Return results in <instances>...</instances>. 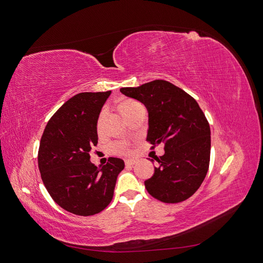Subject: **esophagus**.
<instances>
[{"label": "esophagus", "instance_id": "esophagus-1", "mask_svg": "<svg viewBox=\"0 0 263 263\" xmlns=\"http://www.w3.org/2000/svg\"><path fill=\"white\" fill-rule=\"evenodd\" d=\"M135 163H136V160H133V159H127V160H125V164L127 166H132L134 165Z\"/></svg>", "mask_w": 263, "mask_h": 263}]
</instances>
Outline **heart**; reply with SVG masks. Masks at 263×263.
<instances>
[{
  "instance_id": "1",
  "label": "heart",
  "mask_w": 263,
  "mask_h": 263,
  "mask_svg": "<svg viewBox=\"0 0 263 263\" xmlns=\"http://www.w3.org/2000/svg\"><path fill=\"white\" fill-rule=\"evenodd\" d=\"M138 102L136 101H133V100H125L124 102L121 103V105H119V110H121V113L124 114L125 112H127V110L130 109L132 107H134L135 105H137ZM102 118H103V113L100 115V118H99V122H98V128H100L101 127V122H102ZM112 151L115 154H128L130 151V147L129 145L127 144L126 141H117V142H114V144L112 145Z\"/></svg>"
}]
</instances>
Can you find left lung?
I'll list each match as a JSON object with an SVG mask.
<instances>
[{"label":"left lung","instance_id":"8db88e82","mask_svg":"<svg viewBox=\"0 0 263 263\" xmlns=\"http://www.w3.org/2000/svg\"><path fill=\"white\" fill-rule=\"evenodd\" d=\"M121 92L147 107L151 149L164 144V155L155 157L154 176L145 181L148 193L163 203L187 200L201 186L210 165L211 129L203 110L190 94L164 80L122 87Z\"/></svg>","mask_w":263,"mask_h":263}]
</instances>
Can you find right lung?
Segmentation results:
<instances>
[{
  "label": "right lung",
  "instance_id": "1",
  "mask_svg": "<svg viewBox=\"0 0 263 263\" xmlns=\"http://www.w3.org/2000/svg\"><path fill=\"white\" fill-rule=\"evenodd\" d=\"M110 93L84 92L68 100L47 123L39 145L38 168L47 191L60 208L80 216L106 209L125 166L112 157L100 168L90 161L98 118Z\"/></svg>",
  "mask_w": 263,
  "mask_h": 263
}]
</instances>
